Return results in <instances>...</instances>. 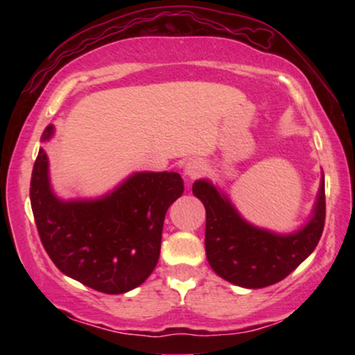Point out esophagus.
Segmentation results:
<instances>
[{
  "label": "esophagus",
  "instance_id": "1",
  "mask_svg": "<svg viewBox=\"0 0 355 355\" xmlns=\"http://www.w3.org/2000/svg\"><path fill=\"white\" fill-rule=\"evenodd\" d=\"M205 168H207L205 163H203L200 158L189 159L186 163V168H184V174H186L189 179H196L205 173Z\"/></svg>",
  "mask_w": 355,
  "mask_h": 355
}]
</instances>
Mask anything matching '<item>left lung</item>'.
Masks as SVG:
<instances>
[{
  "label": "left lung",
  "mask_w": 355,
  "mask_h": 355,
  "mask_svg": "<svg viewBox=\"0 0 355 355\" xmlns=\"http://www.w3.org/2000/svg\"><path fill=\"white\" fill-rule=\"evenodd\" d=\"M192 192L207 211L205 250L213 271L241 288L271 286L297 268L317 247L324 226V178L309 223L291 234H276L250 225L225 193L207 179Z\"/></svg>",
  "instance_id": "left-lung-1"
}]
</instances>
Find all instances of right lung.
I'll return each instance as SVG.
<instances>
[{
    "mask_svg": "<svg viewBox=\"0 0 355 355\" xmlns=\"http://www.w3.org/2000/svg\"><path fill=\"white\" fill-rule=\"evenodd\" d=\"M55 128L43 130L42 142ZM178 173H134L95 200L55 196L45 150H38L31 203L40 241L58 270L105 294H124L152 275L159 259L164 215L182 196Z\"/></svg>",
    "mask_w": 355,
    "mask_h": 355,
    "instance_id": "obj_1",
    "label": "right lung"
}]
</instances>
